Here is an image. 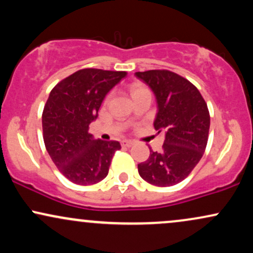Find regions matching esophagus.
Returning a JSON list of instances; mask_svg holds the SVG:
<instances>
[{"label":"esophagus","mask_w":253,"mask_h":253,"mask_svg":"<svg viewBox=\"0 0 253 253\" xmlns=\"http://www.w3.org/2000/svg\"><path fill=\"white\" fill-rule=\"evenodd\" d=\"M121 145H123V146H126V147H130V146H132V145H134V141H132V140H124L123 143H121Z\"/></svg>","instance_id":"obj_1"}]
</instances>
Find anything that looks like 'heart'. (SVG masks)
Wrapping results in <instances>:
<instances>
[{"mask_svg":"<svg viewBox=\"0 0 253 253\" xmlns=\"http://www.w3.org/2000/svg\"><path fill=\"white\" fill-rule=\"evenodd\" d=\"M144 88H141V86H133L132 88V95L133 96H134V95H136V94H139V92H141V91H144Z\"/></svg>","mask_w":253,"mask_h":253,"instance_id":"b5f03b06","label":"heart"}]
</instances>
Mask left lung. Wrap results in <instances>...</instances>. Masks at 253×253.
<instances>
[{
  "label": "left lung",
  "mask_w": 253,
  "mask_h": 253,
  "mask_svg": "<svg viewBox=\"0 0 253 253\" xmlns=\"http://www.w3.org/2000/svg\"><path fill=\"white\" fill-rule=\"evenodd\" d=\"M134 75L152 90L157 102L153 126L165 132L163 151L151 150L149 159L138 164L139 175L157 187L175 185L187 178L207 146V103L195 85L175 72L150 70Z\"/></svg>",
  "instance_id": "8db88e82"
}]
</instances>
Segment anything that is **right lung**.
Instances as JSON below:
<instances>
[{"instance_id": "add662e5", "label": "right lung", "mask_w": 253, "mask_h": 253, "mask_svg": "<svg viewBox=\"0 0 253 253\" xmlns=\"http://www.w3.org/2000/svg\"><path fill=\"white\" fill-rule=\"evenodd\" d=\"M127 76L125 71L83 69L52 89L42 112L46 150L69 181L89 185L108 175L119 141L95 139L88 132L107 94Z\"/></svg>"}]
</instances>
